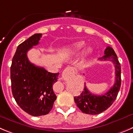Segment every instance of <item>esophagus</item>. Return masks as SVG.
Masks as SVG:
<instances>
[{"mask_svg": "<svg viewBox=\"0 0 133 133\" xmlns=\"http://www.w3.org/2000/svg\"><path fill=\"white\" fill-rule=\"evenodd\" d=\"M74 71L73 68H71V67H68V68H65V69L64 70V71H63L62 77H66V75H68L69 72H71V71Z\"/></svg>", "mask_w": 133, "mask_h": 133, "instance_id": "esophagus-1", "label": "esophagus"}]
</instances>
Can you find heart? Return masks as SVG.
Segmentation results:
<instances>
[{"mask_svg":"<svg viewBox=\"0 0 133 133\" xmlns=\"http://www.w3.org/2000/svg\"><path fill=\"white\" fill-rule=\"evenodd\" d=\"M84 45H85V43H84L83 41L77 42V43H74V44H71V45L67 47V48H65V50H66V52L69 53H75L79 51V50L84 46ZM92 52L93 50L91 47H86V48L83 50V57L84 58H87V57L89 56L90 54H92Z\"/></svg>","mask_w":133,"mask_h":133,"instance_id":"obj_1","label":"heart"}]
</instances>
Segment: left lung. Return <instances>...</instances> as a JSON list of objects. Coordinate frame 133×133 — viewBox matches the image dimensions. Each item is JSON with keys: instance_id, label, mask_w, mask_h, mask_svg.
Returning a JSON list of instances; mask_svg holds the SVG:
<instances>
[{"instance_id": "left-lung-1", "label": "left lung", "mask_w": 133, "mask_h": 133, "mask_svg": "<svg viewBox=\"0 0 133 133\" xmlns=\"http://www.w3.org/2000/svg\"><path fill=\"white\" fill-rule=\"evenodd\" d=\"M104 56L99 58L102 61H111L115 65V81L114 86L103 95H92L87 89H85L81 95L74 97L75 104L83 113L90 115H97L107 110L111 106L117 98L121 87V65L114 49L108 46L104 51Z\"/></svg>"}]
</instances>
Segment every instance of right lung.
I'll return each instance as SVG.
<instances>
[{
  "label": "right lung",
  "instance_id": "right-lung-1",
  "mask_svg": "<svg viewBox=\"0 0 133 133\" xmlns=\"http://www.w3.org/2000/svg\"><path fill=\"white\" fill-rule=\"evenodd\" d=\"M41 37V33H36L18 45L10 68L14 98L23 111L33 116L48 114L56 99L52 85L58 81L59 73L48 72L44 68L36 66L27 56Z\"/></svg>",
  "mask_w": 133,
  "mask_h": 133
}]
</instances>
